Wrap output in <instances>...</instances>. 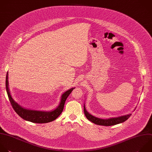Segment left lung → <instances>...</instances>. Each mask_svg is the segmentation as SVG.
I'll return each instance as SVG.
<instances>
[{
  "label": "left lung",
  "instance_id": "left-lung-1",
  "mask_svg": "<svg viewBox=\"0 0 152 152\" xmlns=\"http://www.w3.org/2000/svg\"><path fill=\"white\" fill-rule=\"evenodd\" d=\"M84 114H85L86 118L89 121L94 123L95 124L100 125H104V126H111V125H114L116 124H118L124 122V121L127 120L131 115V114H129V115H126L118 117V118H110L108 119H102L96 118V117L90 115L86 110V109L85 108V106H84Z\"/></svg>",
  "mask_w": 152,
  "mask_h": 152
}]
</instances>
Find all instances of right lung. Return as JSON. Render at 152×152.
Here are the masks:
<instances>
[{"label":"right lung","instance_id":"1","mask_svg":"<svg viewBox=\"0 0 152 152\" xmlns=\"http://www.w3.org/2000/svg\"><path fill=\"white\" fill-rule=\"evenodd\" d=\"M6 90L7 91V94L8 96L9 100L11 102V104L14 109V110L16 112V113L23 119L24 120L30 121L34 123H48L52 122L56 119L62 113L64 109L65 102L66 99L72 92L74 88L69 89L64 93L61 98V103L59 106L54 110L51 112H43V111H37V110H32L26 109L20 106L18 103H17L12 98L10 92L8 88V72L6 77Z\"/></svg>","mask_w":152,"mask_h":152}]
</instances>
